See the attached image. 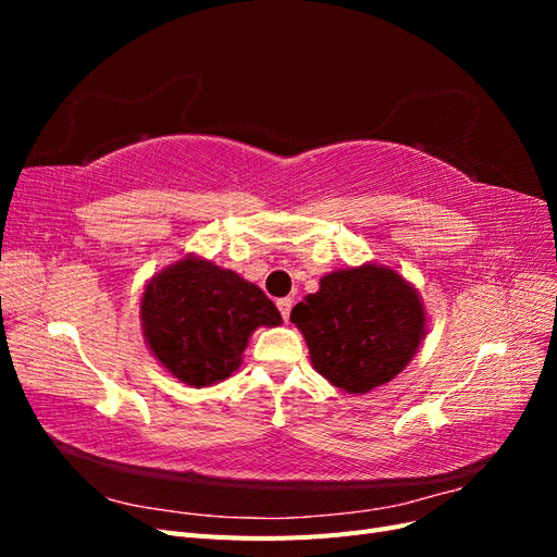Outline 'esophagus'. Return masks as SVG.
<instances>
[{
    "instance_id": "esophagus-1",
    "label": "esophagus",
    "mask_w": 557,
    "mask_h": 557,
    "mask_svg": "<svg viewBox=\"0 0 557 557\" xmlns=\"http://www.w3.org/2000/svg\"><path fill=\"white\" fill-rule=\"evenodd\" d=\"M276 307H278V311H281V315H283L285 323H288L290 309H293V297H283V299H278V301H276Z\"/></svg>"
}]
</instances>
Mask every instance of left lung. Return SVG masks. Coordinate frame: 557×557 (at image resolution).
<instances>
[{"label": "left lung", "instance_id": "obj_1", "mask_svg": "<svg viewBox=\"0 0 557 557\" xmlns=\"http://www.w3.org/2000/svg\"><path fill=\"white\" fill-rule=\"evenodd\" d=\"M290 320L305 334L315 372L348 395L391 383L428 332L418 290L393 267L374 262L325 274Z\"/></svg>", "mask_w": 557, "mask_h": 557}]
</instances>
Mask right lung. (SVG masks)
<instances>
[{
  "mask_svg": "<svg viewBox=\"0 0 557 557\" xmlns=\"http://www.w3.org/2000/svg\"><path fill=\"white\" fill-rule=\"evenodd\" d=\"M139 318L146 346L185 385L207 387L232 376L258 327L281 313L256 283L195 252L146 283Z\"/></svg>",
  "mask_w": 557,
  "mask_h": 557,
  "instance_id": "1",
  "label": "right lung"
}]
</instances>
